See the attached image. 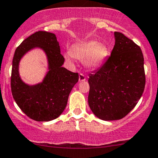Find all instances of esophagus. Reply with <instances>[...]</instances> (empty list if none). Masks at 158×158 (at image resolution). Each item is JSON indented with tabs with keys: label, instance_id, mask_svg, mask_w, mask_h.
Returning a JSON list of instances; mask_svg holds the SVG:
<instances>
[{
	"label": "esophagus",
	"instance_id": "esophagus-1",
	"mask_svg": "<svg viewBox=\"0 0 158 158\" xmlns=\"http://www.w3.org/2000/svg\"><path fill=\"white\" fill-rule=\"evenodd\" d=\"M79 81H84L86 80V77L83 74V73H80L79 76Z\"/></svg>",
	"mask_w": 158,
	"mask_h": 158
}]
</instances>
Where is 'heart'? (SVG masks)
Wrapping results in <instances>:
<instances>
[{
  "instance_id": "1",
  "label": "heart",
  "mask_w": 158,
  "mask_h": 158,
  "mask_svg": "<svg viewBox=\"0 0 158 158\" xmlns=\"http://www.w3.org/2000/svg\"><path fill=\"white\" fill-rule=\"evenodd\" d=\"M108 54L109 49L106 45L91 41L73 47L71 52L65 54V57L69 62L72 61L73 57L79 60L86 58L85 65L89 69H95L102 64Z\"/></svg>"
}]
</instances>
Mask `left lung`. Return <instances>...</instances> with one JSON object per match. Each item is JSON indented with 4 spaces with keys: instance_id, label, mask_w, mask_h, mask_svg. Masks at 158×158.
I'll return each mask as SVG.
<instances>
[{
    "instance_id": "8db88e82",
    "label": "left lung",
    "mask_w": 158,
    "mask_h": 158,
    "mask_svg": "<svg viewBox=\"0 0 158 158\" xmlns=\"http://www.w3.org/2000/svg\"><path fill=\"white\" fill-rule=\"evenodd\" d=\"M103 64L89 76L88 103L103 120H117L128 114L144 90L143 56L139 45L119 32Z\"/></svg>"
}]
</instances>
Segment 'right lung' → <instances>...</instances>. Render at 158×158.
Returning <instances> with one entry per match:
<instances>
[{"mask_svg": "<svg viewBox=\"0 0 158 158\" xmlns=\"http://www.w3.org/2000/svg\"><path fill=\"white\" fill-rule=\"evenodd\" d=\"M34 47L45 51L50 71L42 83L28 86L19 78L18 65L23 54ZM64 61L57 38L49 32H35L16 49L11 75V93L18 106L31 119L50 121L57 118L64 111L69 94L79 80V73L62 67Z\"/></svg>", "mask_w": 158, "mask_h": 158, "instance_id": "1", "label": "right lung"}]
</instances>
